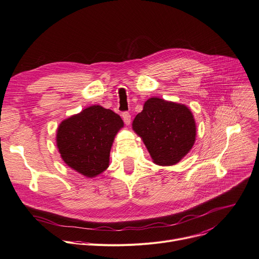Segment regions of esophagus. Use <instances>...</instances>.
<instances>
[{
    "label": "esophagus",
    "instance_id": "obj_1",
    "mask_svg": "<svg viewBox=\"0 0 259 259\" xmlns=\"http://www.w3.org/2000/svg\"><path fill=\"white\" fill-rule=\"evenodd\" d=\"M122 118H123V121H124V123L126 125H128L131 123V115H130V113H127V112L122 113Z\"/></svg>",
    "mask_w": 259,
    "mask_h": 259
}]
</instances>
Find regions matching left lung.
I'll return each mask as SVG.
<instances>
[{
  "label": "left lung",
  "instance_id": "1",
  "mask_svg": "<svg viewBox=\"0 0 259 259\" xmlns=\"http://www.w3.org/2000/svg\"><path fill=\"white\" fill-rule=\"evenodd\" d=\"M134 132L142 139L152 162L173 166L190 152L196 141V122L183 104L151 97L133 121Z\"/></svg>",
  "mask_w": 259,
  "mask_h": 259
}]
</instances>
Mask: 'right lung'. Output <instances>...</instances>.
I'll return each instance as SVG.
<instances>
[{"mask_svg":"<svg viewBox=\"0 0 259 259\" xmlns=\"http://www.w3.org/2000/svg\"><path fill=\"white\" fill-rule=\"evenodd\" d=\"M121 117L102 106H90L59 124L56 144L63 162L81 175L93 178L108 169Z\"/></svg>","mask_w":259,"mask_h":259,"instance_id":"right-lung-1","label":"right lung"}]
</instances>
